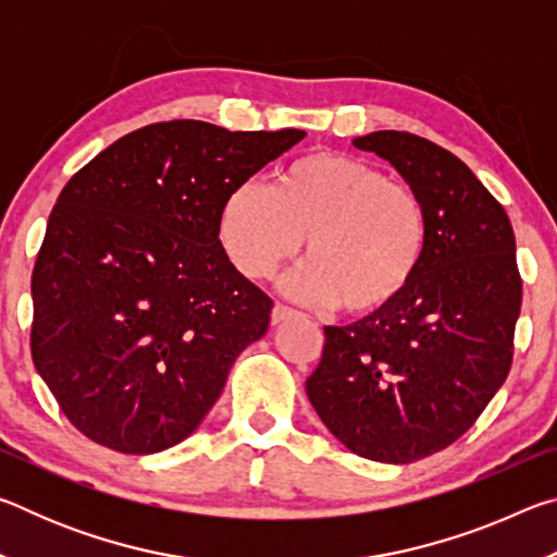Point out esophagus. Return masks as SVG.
Masks as SVG:
<instances>
[{
    "label": "esophagus",
    "instance_id": "esophagus-1",
    "mask_svg": "<svg viewBox=\"0 0 557 557\" xmlns=\"http://www.w3.org/2000/svg\"><path fill=\"white\" fill-rule=\"evenodd\" d=\"M292 317H297V309H292V307H287V305H277L272 307V324H282V322H287V319H292Z\"/></svg>",
    "mask_w": 557,
    "mask_h": 557
}]
</instances>
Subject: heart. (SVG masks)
<instances>
[{"label":"heart","instance_id":"obj_1","mask_svg":"<svg viewBox=\"0 0 557 557\" xmlns=\"http://www.w3.org/2000/svg\"><path fill=\"white\" fill-rule=\"evenodd\" d=\"M430 233L418 188L336 152L295 159L272 188L243 182L221 209L223 248L245 277L270 280L309 238L312 260L287 280V292L351 317L381 314L410 289Z\"/></svg>","mask_w":557,"mask_h":557}]
</instances>
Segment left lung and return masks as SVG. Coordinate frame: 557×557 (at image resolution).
<instances>
[{
    "label": "left lung",
    "instance_id": "obj_1",
    "mask_svg": "<svg viewBox=\"0 0 557 557\" xmlns=\"http://www.w3.org/2000/svg\"><path fill=\"white\" fill-rule=\"evenodd\" d=\"M354 145L388 159L422 194L430 248L393 307L324 326L307 395L358 457L408 465L465 435L504 385L523 282L504 206L459 157L398 129Z\"/></svg>",
    "mask_w": 557,
    "mask_h": 557
}]
</instances>
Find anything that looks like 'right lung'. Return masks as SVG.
<instances>
[{
    "label": "right lung",
    "instance_id": "1",
    "mask_svg": "<svg viewBox=\"0 0 557 557\" xmlns=\"http://www.w3.org/2000/svg\"><path fill=\"white\" fill-rule=\"evenodd\" d=\"M305 135L154 122L63 186L32 272V358L88 440L174 447L268 332L272 299L225 256L221 209Z\"/></svg>",
    "mask_w": 557,
    "mask_h": 557
}]
</instances>
